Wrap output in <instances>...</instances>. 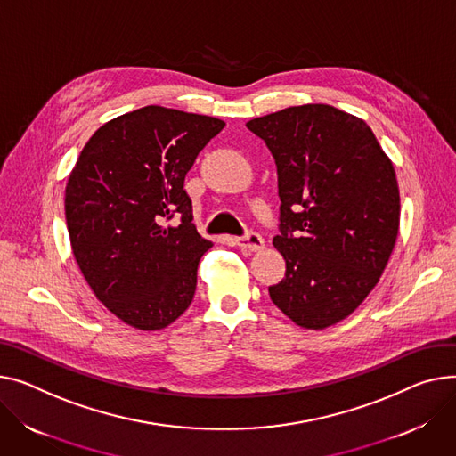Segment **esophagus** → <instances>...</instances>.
Here are the masks:
<instances>
[{
    "label": "esophagus",
    "mask_w": 456,
    "mask_h": 456,
    "mask_svg": "<svg viewBox=\"0 0 456 456\" xmlns=\"http://www.w3.org/2000/svg\"><path fill=\"white\" fill-rule=\"evenodd\" d=\"M236 244L241 251L246 253H256L264 248V238L258 232H248L246 236L236 238Z\"/></svg>",
    "instance_id": "1"
}]
</instances>
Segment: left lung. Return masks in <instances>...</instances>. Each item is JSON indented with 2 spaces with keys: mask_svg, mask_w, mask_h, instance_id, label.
<instances>
[{
  "mask_svg": "<svg viewBox=\"0 0 456 456\" xmlns=\"http://www.w3.org/2000/svg\"><path fill=\"white\" fill-rule=\"evenodd\" d=\"M275 158L286 277L269 297L295 324L348 317L378 284L400 229V189L365 120L328 104L291 106L246 125Z\"/></svg>",
  "mask_w": 456,
  "mask_h": 456,
  "instance_id": "1",
  "label": "left lung"
}]
</instances>
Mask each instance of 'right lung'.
Instances as JSON below:
<instances>
[{"instance_id":"add662e5","label":"right lung","mask_w":456,"mask_h":456,"mask_svg":"<svg viewBox=\"0 0 456 456\" xmlns=\"http://www.w3.org/2000/svg\"><path fill=\"white\" fill-rule=\"evenodd\" d=\"M216 117L163 106L115 117L82 148L66 187V222L89 288L123 322L154 331L194 298L212 241L192 224L185 175L224 130ZM175 216L180 224L167 226Z\"/></svg>"}]
</instances>
